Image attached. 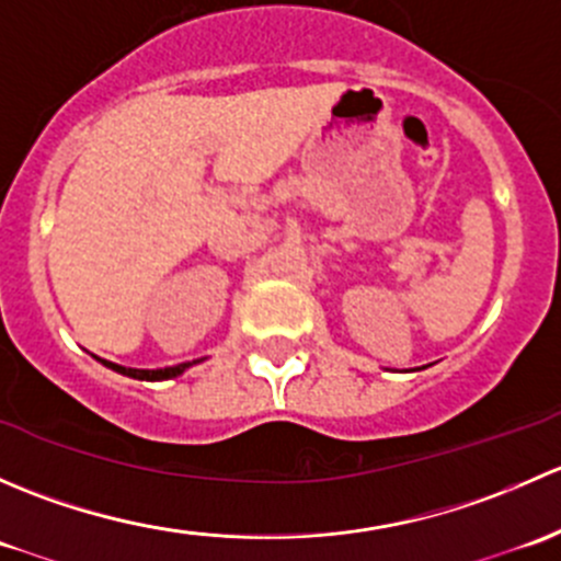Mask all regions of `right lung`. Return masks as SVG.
<instances>
[{
  "instance_id": "add662e5",
  "label": "right lung",
  "mask_w": 561,
  "mask_h": 561,
  "mask_svg": "<svg viewBox=\"0 0 561 561\" xmlns=\"http://www.w3.org/2000/svg\"><path fill=\"white\" fill-rule=\"evenodd\" d=\"M105 366H111L113 371H118V375H127V377H135V380H168V377H175L181 375V371L190 366V360L186 364H175V366H165V369H127V366H118V364H111V360H103Z\"/></svg>"
}]
</instances>
